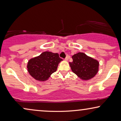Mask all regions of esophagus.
Instances as JSON below:
<instances>
[{
    "instance_id": "1",
    "label": "esophagus",
    "mask_w": 121,
    "mask_h": 121,
    "mask_svg": "<svg viewBox=\"0 0 121 121\" xmlns=\"http://www.w3.org/2000/svg\"><path fill=\"white\" fill-rule=\"evenodd\" d=\"M68 58H68V56H67V57H65V60H68Z\"/></svg>"
}]
</instances>
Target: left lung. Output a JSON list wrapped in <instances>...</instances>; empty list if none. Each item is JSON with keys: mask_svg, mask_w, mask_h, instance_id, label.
I'll use <instances>...</instances> for the list:
<instances>
[{"mask_svg": "<svg viewBox=\"0 0 121 121\" xmlns=\"http://www.w3.org/2000/svg\"><path fill=\"white\" fill-rule=\"evenodd\" d=\"M73 62L69 64L73 72L82 80L92 78L98 72L99 63L85 53L79 52L72 56Z\"/></svg>", "mask_w": 121, "mask_h": 121, "instance_id": "obj_1", "label": "left lung"}]
</instances>
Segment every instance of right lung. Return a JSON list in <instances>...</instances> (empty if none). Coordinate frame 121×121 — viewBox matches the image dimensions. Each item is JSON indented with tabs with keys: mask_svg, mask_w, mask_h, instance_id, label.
Listing matches in <instances>:
<instances>
[{
	"mask_svg": "<svg viewBox=\"0 0 121 121\" xmlns=\"http://www.w3.org/2000/svg\"><path fill=\"white\" fill-rule=\"evenodd\" d=\"M62 60L59 54L44 52L38 57L29 60L27 70L30 74L39 81L47 80L51 74L57 70L59 63Z\"/></svg>",
	"mask_w": 121,
	"mask_h": 121,
	"instance_id": "obj_1",
	"label": "right lung"
}]
</instances>
